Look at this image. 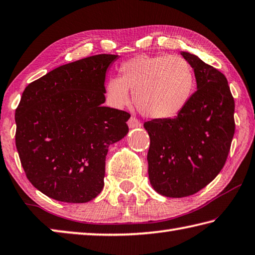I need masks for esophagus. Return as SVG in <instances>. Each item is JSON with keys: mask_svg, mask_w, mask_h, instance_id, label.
Instances as JSON below:
<instances>
[{"mask_svg": "<svg viewBox=\"0 0 255 255\" xmlns=\"http://www.w3.org/2000/svg\"><path fill=\"white\" fill-rule=\"evenodd\" d=\"M128 126L129 128H138V127H141V123L138 119L130 117L128 120Z\"/></svg>", "mask_w": 255, "mask_h": 255, "instance_id": "esophagus-1", "label": "esophagus"}]
</instances>
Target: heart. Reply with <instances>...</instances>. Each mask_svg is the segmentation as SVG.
Returning a JSON list of instances; mask_svg holds the SVG:
<instances>
[{
	"mask_svg": "<svg viewBox=\"0 0 255 255\" xmlns=\"http://www.w3.org/2000/svg\"><path fill=\"white\" fill-rule=\"evenodd\" d=\"M119 73L105 85L107 104L116 109L126 107L130 103L131 90L140 113L154 119L178 116L195 88L193 68L179 55H136L120 64Z\"/></svg>",
	"mask_w": 255,
	"mask_h": 255,
	"instance_id": "1",
	"label": "heart"
}]
</instances>
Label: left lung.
Here are the masks:
<instances>
[{"label":"left lung","mask_w":255,"mask_h":255,"mask_svg":"<svg viewBox=\"0 0 255 255\" xmlns=\"http://www.w3.org/2000/svg\"><path fill=\"white\" fill-rule=\"evenodd\" d=\"M180 54L193 68L197 90L175 118L143 124L150 137V185L176 198L193 195L219 175L235 130L234 99L225 76L195 54Z\"/></svg>","instance_id":"1"}]
</instances>
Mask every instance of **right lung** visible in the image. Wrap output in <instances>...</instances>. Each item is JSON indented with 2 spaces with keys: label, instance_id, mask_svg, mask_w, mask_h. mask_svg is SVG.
<instances>
[{
  "label": "right lung",
  "instance_id": "add662e5",
  "mask_svg": "<svg viewBox=\"0 0 255 255\" xmlns=\"http://www.w3.org/2000/svg\"><path fill=\"white\" fill-rule=\"evenodd\" d=\"M118 59L98 54L31 82L15 110V145L27 179L41 193L86 203L104 188L108 148L128 133L130 115L104 107L106 72Z\"/></svg>",
  "mask_w": 255,
  "mask_h": 255
}]
</instances>
